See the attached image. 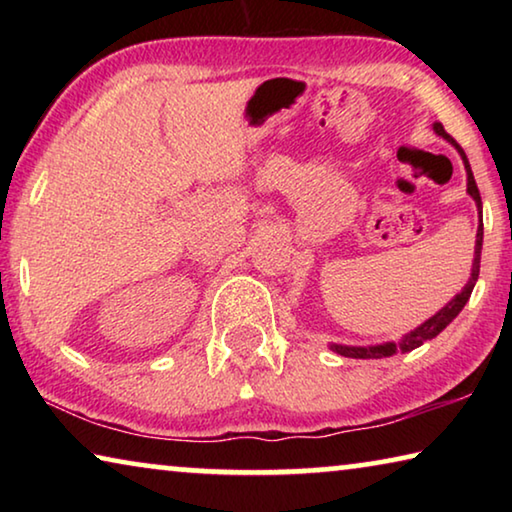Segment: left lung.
I'll return each mask as SVG.
<instances>
[{"mask_svg":"<svg viewBox=\"0 0 512 512\" xmlns=\"http://www.w3.org/2000/svg\"><path fill=\"white\" fill-rule=\"evenodd\" d=\"M438 135H443L447 142H452L458 153H461V158L465 162V171H467V194H470L476 207H479V216H481V194H479V187L474 183V173L470 169V162H467V155L461 149V144H458L452 135H449L443 124H436ZM481 246H483V219L479 221V230H476V246H474V264H472V275H470V282L465 284V289L458 293V296L445 305L443 309L438 311L436 316H431L427 323H422L420 327H415L411 334H406L400 343H384V345H370V348H350V345H329L336 354H341V357H352V359H381V357H393L395 352H411L415 348H420L424 341L433 339V336H438L443 329L452 323V320L461 314V309L465 307V302L470 300L472 296V289L476 280H479V268H481Z\"/></svg>","mask_w":512,"mask_h":512,"instance_id":"left-lung-1","label":"left lung"}]
</instances>
